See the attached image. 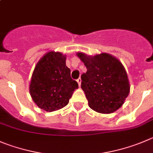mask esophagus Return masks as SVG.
I'll return each instance as SVG.
<instances>
[{
    "label": "esophagus",
    "instance_id": "obj_1",
    "mask_svg": "<svg viewBox=\"0 0 153 153\" xmlns=\"http://www.w3.org/2000/svg\"><path fill=\"white\" fill-rule=\"evenodd\" d=\"M77 82H78V85H79V86H81V78H78V79H77Z\"/></svg>",
    "mask_w": 153,
    "mask_h": 153
}]
</instances>
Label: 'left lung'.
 Wrapping results in <instances>:
<instances>
[{"label": "left lung", "instance_id": "8db88e82", "mask_svg": "<svg viewBox=\"0 0 153 153\" xmlns=\"http://www.w3.org/2000/svg\"><path fill=\"white\" fill-rule=\"evenodd\" d=\"M87 68L81 75V87L91 109L109 114L119 109L130 92L126 71L115 57L107 53L94 56L78 53Z\"/></svg>", "mask_w": 153, "mask_h": 153}]
</instances>
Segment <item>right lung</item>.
Masks as SVG:
<instances>
[{
	"label": "right lung",
	"mask_w": 153,
	"mask_h": 153,
	"mask_svg": "<svg viewBox=\"0 0 153 153\" xmlns=\"http://www.w3.org/2000/svg\"><path fill=\"white\" fill-rule=\"evenodd\" d=\"M78 88L77 81L71 78V71L65 65V56L51 51L37 64L29 88L37 105L47 112H53L65 106Z\"/></svg>",
	"instance_id": "obj_1"
}]
</instances>
